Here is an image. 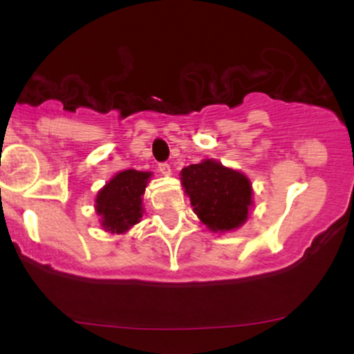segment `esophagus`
Segmentation results:
<instances>
[{
	"mask_svg": "<svg viewBox=\"0 0 354 354\" xmlns=\"http://www.w3.org/2000/svg\"><path fill=\"white\" fill-rule=\"evenodd\" d=\"M158 169H160V173L165 174V176H169V174H171V166L168 163H160L158 165Z\"/></svg>",
	"mask_w": 354,
	"mask_h": 354,
	"instance_id": "34e87169",
	"label": "esophagus"
}]
</instances>
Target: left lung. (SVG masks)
<instances>
[{"instance_id": "1", "label": "left lung", "mask_w": 354, "mask_h": 354, "mask_svg": "<svg viewBox=\"0 0 354 354\" xmlns=\"http://www.w3.org/2000/svg\"><path fill=\"white\" fill-rule=\"evenodd\" d=\"M181 185L193 211L214 233L236 230L251 208V183L243 173L205 160L181 169Z\"/></svg>"}]
</instances>
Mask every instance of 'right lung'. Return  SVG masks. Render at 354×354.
Returning a JSON list of instances; mask_svg holds the SVG:
<instances>
[{
  "mask_svg": "<svg viewBox=\"0 0 354 354\" xmlns=\"http://www.w3.org/2000/svg\"><path fill=\"white\" fill-rule=\"evenodd\" d=\"M149 178V171L124 169L100 189L95 208L104 231L121 234L140 223L143 216V194Z\"/></svg>",
  "mask_w": 354,
  "mask_h": 354,
  "instance_id": "add662e5",
  "label": "right lung"
}]
</instances>
